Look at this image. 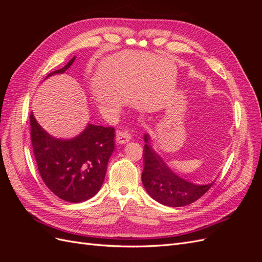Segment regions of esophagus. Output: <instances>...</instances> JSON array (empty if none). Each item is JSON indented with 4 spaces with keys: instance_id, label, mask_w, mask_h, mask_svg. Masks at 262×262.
I'll list each match as a JSON object with an SVG mask.
<instances>
[{
    "instance_id": "1",
    "label": "esophagus",
    "mask_w": 262,
    "mask_h": 262,
    "mask_svg": "<svg viewBox=\"0 0 262 262\" xmlns=\"http://www.w3.org/2000/svg\"><path fill=\"white\" fill-rule=\"evenodd\" d=\"M131 140V134L129 131L126 130H122L117 132V137H116V141L117 143L119 144H125Z\"/></svg>"
}]
</instances>
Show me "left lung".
I'll use <instances>...</instances> for the list:
<instances>
[{"mask_svg": "<svg viewBox=\"0 0 262 262\" xmlns=\"http://www.w3.org/2000/svg\"><path fill=\"white\" fill-rule=\"evenodd\" d=\"M149 140L148 134H145L142 182L147 193L154 200L167 207H184L200 199L212 187L214 182L208 185H195L176 175L155 152Z\"/></svg>", "mask_w": 262, "mask_h": 262, "instance_id": "1", "label": "left lung"}]
</instances>
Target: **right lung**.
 Listing matches in <instances>:
<instances>
[{
	"mask_svg": "<svg viewBox=\"0 0 262 262\" xmlns=\"http://www.w3.org/2000/svg\"><path fill=\"white\" fill-rule=\"evenodd\" d=\"M74 60L75 57L47 77L64 73ZM29 119L31 144L46 186L60 199L72 203L86 201L96 194L104 182L107 164L115 149L113 126L87 124L77 137L62 140L47 133L33 113Z\"/></svg>",
	"mask_w": 262,
	"mask_h": 262,
	"instance_id": "obj_1",
	"label": "right lung"
}]
</instances>
